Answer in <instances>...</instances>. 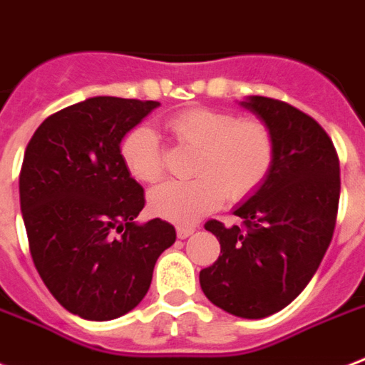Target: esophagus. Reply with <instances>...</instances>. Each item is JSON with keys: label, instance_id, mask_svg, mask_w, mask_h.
I'll return each instance as SVG.
<instances>
[{"label": "esophagus", "instance_id": "1", "mask_svg": "<svg viewBox=\"0 0 365 365\" xmlns=\"http://www.w3.org/2000/svg\"><path fill=\"white\" fill-rule=\"evenodd\" d=\"M176 233H178V237H180V239H187L189 235H193V233H195V227H191V226H178Z\"/></svg>", "mask_w": 365, "mask_h": 365}]
</instances>
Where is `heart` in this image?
Wrapping results in <instances>:
<instances>
[{"label": "heart", "mask_w": 365, "mask_h": 365, "mask_svg": "<svg viewBox=\"0 0 365 365\" xmlns=\"http://www.w3.org/2000/svg\"><path fill=\"white\" fill-rule=\"evenodd\" d=\"M185 147L197 149L189 182H166L153 189L149 207L174 224H193L224 197L239 201L257 191L274 164V135L262 120L237 118L214 108H187L168 120ZM122 163L138 182L153 183L164 170L163 147L155 130L135 126L120 143Z\"/></svg>", "instance_id": "1"}]
</instances>
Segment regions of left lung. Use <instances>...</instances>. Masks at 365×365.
I'll return each mask as SVG.
<instances>
[{
	"instance_id": "1",
	"label": "left lung",
	"mask_w": 365,
	"mask_h": 365,
	"mask_svg": "<svg viewBox=\"0 0 365 365\" xmlns=\"http://www.w3.org/2000/svg\"><path fill=\"white\" fill-rule=\"evenodd\" d=\"M241 107L274 135L268 178L233 214L243 226L208 220L218 260L201 269L207 299L227 314L260 319L291 304L316 274L337 222L339 157L325 130L285 101L252 96Z\"/></svg>"
}]
</instances>
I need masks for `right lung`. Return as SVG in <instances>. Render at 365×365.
<instances>
[{"instance_id":"1","label":"right lung","mask_w":365,"mask_h":365,"mask_svg":"<svg viewBox=\"0 0 365 365\" xmlns=\"http://www.w3.org/2000/svg\"><path fill=\"white\" fill-rule=\"evenodd\" d=\"M160 103L90 97L47 116L22 160L19 191L30 255L63 308L91 322L143 300L157 258L176 241L145 207L120 157V141Z\"/></svg>"}]
</instances>
